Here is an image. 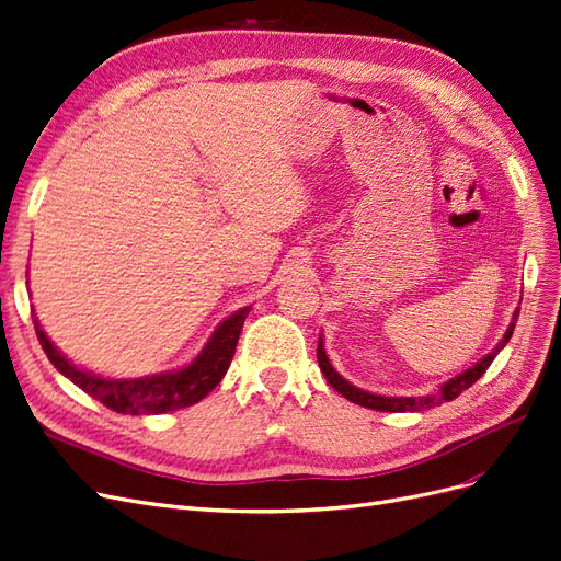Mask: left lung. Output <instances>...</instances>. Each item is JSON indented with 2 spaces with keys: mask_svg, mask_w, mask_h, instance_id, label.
Instances as JSON below:
<instances>
[{
  "mask_svg": "<svg viewBox=\"0 0 561 561\" xmlns=\"http://www.w3.org/2000/svg\"><path fill=\"white\" fill-rule=\"evenodd\" d=\"M517 316H519V308H515L513 313V320L508 324V330L504 334V339H501L496 343V347L492 353H488L485 357H482L480 362H476L471 369L461 371L459 376L450 378L448 382H443L440 388L432 394H424V397H382V394H374V392H366V390H359L355 388V385L347 382L339 371H334V366L330 362V357H327L324 353V343H322V336L318 341V364H320V371L324 374L327 382L332 385V388L343 394L347 401H353L357 405H364V409H374V411H388V413H405V411H430L434 409V405H440L443 401H453L455 397H459L465 390H469L471 385L488 371V366L494 362V357L504 351V345L511 341L513 336V330H515V322H517Z\"/></svg>",
  "mask_w": 561,
  "mask_h": 561,
  "instance_id": "obj_1",
  "label": "left lung"
}]
</instances>
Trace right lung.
I'll list each match as a JSON object with an SVG mask.
<instances>
[{"label":"right lung","mask_w":561,"mask_h":561,"mask_svg":"<svg viewBox=\"0 0 561 561\" xmlns=\"http://www.w3.org/2000/svg\"><path fill=\"white\" fill-rule=\"evenodd\" d=\"M248 313L250 306L222 320L214 336L204 345V351L183 369L146 378H104L92 371H83L57 351L36 318L34 330L55 369L67 376L73 385H79L92 399L102 401L106 409L125 415H160L197 403L216 388L227 374L231 357H234L237 341Z\"/></svg>","instance_id":"right-lung-1"}]
</instances>
